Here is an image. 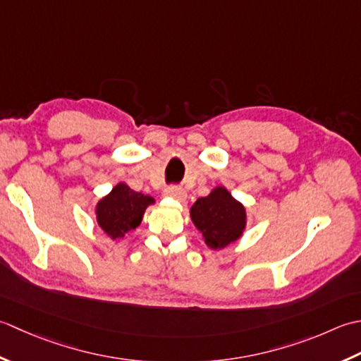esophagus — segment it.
<instances>
[{
  "label": "esophagus",
  "instance_id": "1",
  "mask_svg": "<svg viewBox=\"0 0 361 361\" xmlns=\"http://www.w3.org/2000/svg\"><path fill=\"white\" fill-rule=\"evenodd\" d=\"M164 193H165V196L174 197V200H178V201H183L187 197V191L183 190L182 187H176V185H171V187L165 188Z\"/></svg>",
  "mask_w": 361,
  "mask_h": 361
}]
</instances>
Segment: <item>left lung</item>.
<instances>
[{
    "label": "left lung",
    "mask_w": 361,
    "mask_h": 361,
    "mask_svg": "<svg viewBox=\"0 0 361 361\" xmlns=\"http://www.w3.org/2000/svg\"><path fill=\"white\" fill-rule=\"evenodd\" d=\"M190 216L210 249H223L237 241L246 227L245 205L224 187L213 188L209 196L200 197L191 205Z\"/></svg>",
    "instance_id": "1"
}]
</instances>
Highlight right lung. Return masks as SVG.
Wrapping results in <instances>:
<instances>
[{"mask_svg":"<svg viewBox=\"0 0 361 361\" xmlns=\"http://www.w3.org/2000/svg\"><path fill=\"white\" fill-rule=\"evenodd\" d=\"M154 197L134 191L124 182L116 183L107 196L97 204V219L102 231L112 240H120L140 226Z\"/></svg>","mask_w":361,"mask_h":361,"instance_id":"add662e5","label":"right lung"}]
</instances>
